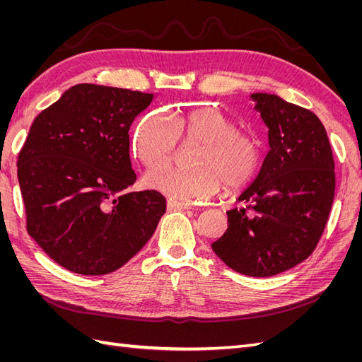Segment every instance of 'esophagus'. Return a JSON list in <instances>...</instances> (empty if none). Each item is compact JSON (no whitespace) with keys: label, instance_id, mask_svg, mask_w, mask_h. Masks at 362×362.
<instances>
[{"label":"esophagus","instance_id":"1","mask_svg":"<svg viewBox=\"0 0 362 362\" xmlns=\"http://www.w3.org/2000/svg\"><path fill=\"white\" fill-rule=\"evenodd\" d=\"M192 205L187 202H180V201H168V210H190Z\"/></svg>","mask_w":362,"mask_h":362}]
</instances>
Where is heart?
Returning a JSON list of instances; mask_svg holds the SVG:
<instances>
[{
	"instance_id": "heart-1",
	"label": "heart",
	"mask_w": 362,
	"mask_h": 362,
	"mask_svg": "<svg viewBox=\"0 0 362 362\" xmlns=\"http://www.w3.org/2000/svg\"><path fill=\"white\" fill-rule=\"evenodd\" d=\"M196 146L192 170L164 169L146 173L145 182L177 201H204L221 182L228 192L243 187L257 172L258 141L238 131L235 120L214 107H201L168 117L151 115L141 120L134 134V152L149 169L168 166L180 145Z\"/></svg>"
}]
</instances>
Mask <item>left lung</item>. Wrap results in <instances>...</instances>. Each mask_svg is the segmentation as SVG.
<instances>
[{
  "mask_svg": "<svg viewBox=\"0 0 362 362\" xmlns=\"http://www.w3.org/2000/svg\"><path fill=\"white\" fill-rule=\"evenodd\" d=\"M269 128L257 178L226 211L228 229L211 245L228 267L273 276L308 258L323 234L335 193L334 157L320 119L278 95L252 93Z\"/></svg>",
  "mask_w": 362,
  "mask_h": 362,
  "instance_id": "obj_1",
  "label": "left lung"
}]
</instances>
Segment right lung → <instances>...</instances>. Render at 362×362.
Listing matches in <instances>:
<instances>
[{"label": "right lung", "mask_w": 362, "mask_h": 362, "mask_svg": "<svg viewBox=\"0 0 362 362\" xmlns=\"http://www.w3.org/2000/svg\"><path fill=\"white\" fill-rule=\"evenodd\" d=\"M154 93L76 84L33 122L18 157L27 231L80 275L122 267L154 234L166 199L136 181L128 131Z\"/></svg>", "instance_id": "obj_1"}]
</instances>
